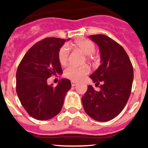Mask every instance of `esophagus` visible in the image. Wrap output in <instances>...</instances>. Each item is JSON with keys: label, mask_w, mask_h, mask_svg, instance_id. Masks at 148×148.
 <instances>
[{"label": "esophagus", "mask_w": 148, "mask_h": 148, "mask_svg": "<svg viewBox=\"0 0 148 148\" xmlns=\"http://www.w3.org/2000/svg\"><path fill=\"white\" fill-rule=\"evenodd\" d=\"M71 85L72 86H75L77 85V83L75 82V81H71Z\"/></svg>", "instance_id": "esophagus-1"}]
</instances>
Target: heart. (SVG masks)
Returning a JSON list of instances; mask_svg holds the SVG:
<instances>
[{"label":"heart","instance_id":"1","mask_svg":"<svg viewBox=\"0 0 148 148\" xmlns=\"http://www.w3.org/2000/svg\"><path fill=\"white\" fill-rule=\"evenodd\" d=\"M72 48L81 51L86 57V60L89 62H94L97 60V57L94 55L96 51V45L88 39L78 40L72 44ZM58 60L60 64L65 65L69 61V51L67 46H63L58 52ZM89 67L87 64L81 66L70 65L64 70V75L68 79L73 81H81L89 72Z\"/></svg>","mask_w":148,"mask_h":148}]
</instances>
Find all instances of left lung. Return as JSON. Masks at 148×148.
<instances>
[{
	"label": "left lung",
	"instance_id": "obj_1",
	"mask_svg": "<svg viewBox=\"0 0 148 148\" xmlns=\"http://www.w3.org/2000/svg\"><path fill=\"white\" fill-rule=\"evenodd\" d=\"M99 46L101 64L90 78L95 86L100 82L97 91L88 86L82 97L84 110L98 121L106 122L123 110L130 97L134 78L132 62L120 44L105 35L88 36Z\"/></svg>",
	"mask_w": 148,
	"mask_h": 148
}]
</instances>
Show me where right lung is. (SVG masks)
I'll return each mask as SVG.
<instances>
[{"mask_svg": "<svg viewBox=\"0 0 148 148\" xmlns=\"http://www.w3.org/2000/svg\"><path fill=\"white\" fill-rule=\"evenodd\" d=\"M65 41L47 38L38 42L27 51L18 66L16 93L23 108L33 119L46 121L57 115L71 88L70 81L65 78L59 81L56 87L47 84L52 75L62 73L58 52Z\"/></svg>", "mask_w": 148, "mask_h": 148, "instance_id": "right-lung-1", "label": "right lung"}]
</instances>
